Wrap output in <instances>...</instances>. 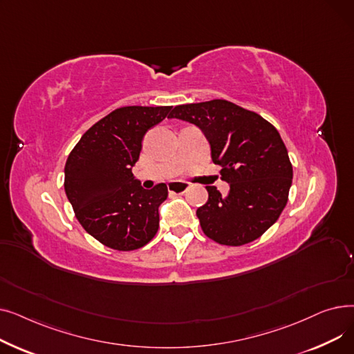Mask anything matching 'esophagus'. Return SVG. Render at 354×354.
<instances>
[{
    "mask_svg": "<svg viewBox=\"0 0 354 354\" xmlns=\"http://www.w3.org/2000/svg\"><path fill=\"white\" fill-rule=\"evenodd\" d=\"M189 188V183L188 182H182V180H174L167 183V191L174 192V194H185Z\"/></svg>",
    "mask_w": 354,
    "mask_h": 354,
    "instance_id": "34e87169",
    "label": "esophagus"
}]
</instances>
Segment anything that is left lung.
Segmentation results:
<instances>
[{
    "mask_svg": "<svg viewBox=\"0 0 354 354\" xmlns=\"http://www.w3.org/2000/svg\"><path fill=\"white\" fill-rule=\"evenodd\" d=\"M167 119L202 130L214 163L222 167L221 179L230 183L227 196L207 187L208 202L196 211L203 234L230 247L261 236L286 208L292 182L278 130L255 111L222 99L176 106Z\"/></svg>",
    "mask_w": 354,
    "mask_h": 354,
    "instance_id": "left-lung-1",
    "label": "left lung"
}]
</instances>
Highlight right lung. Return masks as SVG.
Returning a JSON list of instances; mask_svg holds the SVG:
<instances>
[{
  "mask_svg": "<svg viewBox=\"0 0 354 354\" xmlns=\"http://www.w3.org/2000/svg\"><path fill=\"white\" fill-rule=\"evenodd\" d=\"M172 106H126L93 124L70 152L64 191L82 227L103 245L133 251L159 228V205L167 187L143 189L132 166L145 133L160 123Z\"/></svg>",
  "mask_w": 354,
  "mask_h": 354,
  "instance_id": "obj_1",
  "label": "right lung"
}]
</instances>
